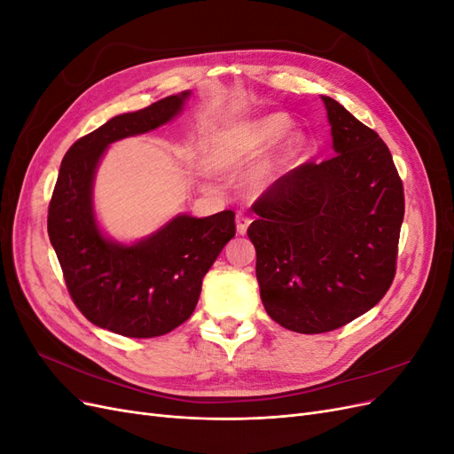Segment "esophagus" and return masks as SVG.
<instances>
[{"label": "esophagus", "instance_id": "1", "mask_svg": "<svg viewBox=\"0 0 454 454\" xmlns=\"http://www.w3.org/2000/svg\"><path fill=\"white\" fill-rule=\"evenodd\" d=\"M250 223H252V219L248 215L242 214V212L237 214V231H239V235H244V232L248 231Z\"/></svg>", "mask_w": 454, "mask_h": 454}]
</instances>
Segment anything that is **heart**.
<instances>
[{
  "mask_svg": "<svg viewBox=\"0 0 454 454\" xmlns=\"http://www.w3.org/2000/svg\"><path fill=\"white\" fill-rule=\"evenodd\" d=\"M287 129H290V119L280 114H270L242 122V125L231 129L214 145L210 155L212 167L217 170L242 168L244 164L263 155L274 142L280 140V136ZM301 147H303V138L299 134L287 136L280 147L255 170L252 180L254 185L257 189L269 187L287 168V164L299 153ZM204 174H210V170L204 168Z\"/></svg>",
  "mask_w": 454,
  "mask_h": 454,
  "instance_id": "1",
  "label": "heart"
}]
</instances>
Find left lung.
<instances>
[{"instance_id": "8db88e82", "label": "left lung", "mask_w": 454, "mask_h": 454, "mask_svg": "<svg viewBox=\"0 0 454 454\" xmlns=\"http://www.w3.org/2000/svg\"><path fill=\"white\" fill-rule=\"evenodd\" d=\"M335 157L305 162L254 204L255 277L270 318L325 333L373 309L395 274L403 185L375 130L322 96Z\"/></svg>"}]
</instances>
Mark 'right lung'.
I'll return each instance as SVG.
<instances>
[{"label":"right lung","mask_w":454,"mask_h":454,"mask_svg":"<svg viewBox=\"0 0 454 454\" xmlns=\"http://www.w3.org/2000/svg\"><path fill=\"white\" fill-rule=\"evenodd\" d=\"M191 90L109 119L77 140L62 159L49 204V239L64 280L85 318L117 335L149 339L172 332L193 314L204 274L235 237V212L208 217L177 214L151 235L119 242L94 212V177L114 142L167 125Z\"/></svg>","instance_id":"right-lung-1"}]
</instances>
